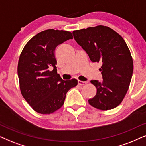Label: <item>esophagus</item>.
Wrapping results in <instances>:
<instances>
[{"instance_id":"34e87169","label":"esophagus","mask_w":146,"mask_h":146,"mask_svg":"<svg viewBox=\"0 0 146 146\" xmlns=\"http://www.w3.org/2000/svg\"><path fill=\"white\" fill-rule=\"evenodd\" d=\"M87 83V81H78V85H80V86H83V85H85Z\"/></svg>"}]
</instances>
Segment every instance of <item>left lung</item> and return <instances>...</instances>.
I'll return each instance as SVG.
<instances>
[{
    "instance_id": "left-lung-1",
    "label": "left lung",
    "mask_w": 146,
    "mask_h": 146,
    "mask_svg": "<svg viewBox=\"0 0 146 146\" xmlns=\"http://www.w3.org/2000/svg\"><path fill=\"white\" fill-rule=\"evenodd\" d=\"M75 40L93 63H100L103 80H91L97 88L89 104L98 110L107 111L121 104L129 89L133 69V59L121 36L103 25L73 32Z\"/></svg>"
}]
</instances>
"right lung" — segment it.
Wrapping results in <instances>:
<instances>
[{
	"label": "right lung",
	"instance_id": "obj_1",
	"mask_svg": "<svg viewBox=\"0 0 146 146\" xmlns=\"http://www.w3.org/2000/svg\"><path fill=\"white\" fill-rule=\"evenodd\" d=\"M72 38L69 31L47 29L31 38L21 52L17 67L21 92L38 113L50 114L61 108L66 93L77 85L75 79L63 80L55 66L56 47Z\"/></svg>",
	"mask_w": 146,
	"mask_h": 146
}]
</instances>
